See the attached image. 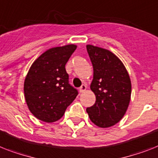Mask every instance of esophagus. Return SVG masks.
Here are the masks:
<instances>
[{
  "mask_svg": "<svg viewBox=\"0 0 158 158\" xmlns=\"http://www.w3.org/2000/svg\"><path fill=\"white\" fill-rule=\"evenodd\" d=\"M86 88H87L86 85H82L79 88V91H80V93H83L84 91H85Z\"/></svg>",
  "mask_w": 158,
  "mask_h": 158,
  "instance_id": "34e87169",
  "label": "esophagus"
}]
</instances>
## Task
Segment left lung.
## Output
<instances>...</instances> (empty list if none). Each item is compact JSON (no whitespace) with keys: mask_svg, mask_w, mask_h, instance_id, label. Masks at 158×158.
I'll list each match as a JSON object with an SVG mask.
<instances>
[{"mask_svg":"<svg viewBox=\"0 0 158 158\" xmlns=\"http://www.w3.org/2000/svg\"><path fill=\"white\" fill-rule=\"evenodd\" d=\"M94 68L90 89L96 101L86 111L90 120L100 127H111L121 120L131 99V84L122 61L110 51L87 45Z\"/></svg>","mask_w":158,"mask_h":158,"instance_id":"obj_1","label":"left lung"}]
</instances>
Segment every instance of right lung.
<instances>
[{
  "mask_svg": "<svg viewBox=\"0 0 158 158\" xmlns=\"http://www.w3.org/2000/svg\"><path fill=\"white\" fill-rule=\"evenodd\" d=\"M76 48L74 44L51 48L30 68L24 82L25 98L30 111L40 120L52 123L60 119L77 96L65 69Z\"/></svg>",
  "mask_w": 158,
  "mask_h": 158,
  "instance_id": "right-lung-1",
  "label": "right lung"
}]
</instances>
